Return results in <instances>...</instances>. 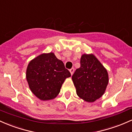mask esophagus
<instances>
[{
    "label": "esophagus",
    "instance_id": "obj_1",
    "mask_svg": "<svg viewBox=\"0 0 132 132\" xmlns=\"http://www.w3.org/2000/svg\"><path fill=\"white\" fill-rule=\"evenodd\" d=\"M69 71H70L71 75H73V73H74V71H75V70H74V68H71V69L70 70H69Z\"/></svg>",
    "mask_w": 132,
    "mask_h": 132
}]
</instances>
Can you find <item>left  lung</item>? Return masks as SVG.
<instances>
[{
  "mask_svg": "<svg viewBox=\"0 0 132 132\" xmlns=\"http://www.w3.org/2000/svg\"><path fill=\"white\" fill-rule=\"evenodd\" d=\"M81 66L72 76L76 94L88 103L99 99L106 91L109 81L106 69L93 54H83Z\"/></svg>",
  "mask_w": 132,
  "mask_h": 132,
  "instance_id": "obj_1",
  "label": "left lung"
}]
</instances>
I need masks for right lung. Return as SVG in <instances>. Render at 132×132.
Listing matches in <instances>:
<instances>
[{
  "instance_id": "right-lung-1",
  "label": "right lung",
  "mask_w": 132,
  "mask_h": 132,
  "mask_svg": "<svg viewBox=\"0 0 132 132\" xmlns=\"http://www.w3.org/2000/svg\"><path fill=\"white\" fill-rule=\"evenodd\" d=\"M71 73L54 53H43L32 59L26 69V79L30 89L43 101L58 95L62 85Z\"/></svg>"
}]
</instances>
